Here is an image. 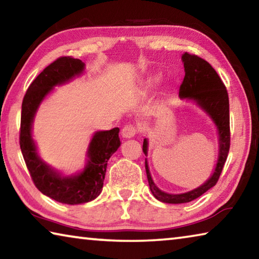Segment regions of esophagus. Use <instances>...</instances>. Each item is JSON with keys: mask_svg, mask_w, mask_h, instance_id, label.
Returning a JSON list of instances; mask_svg holds the SVG:
<instances>
[{"mask_svg": "<svg viewBox=\"0 0 259 259\" xmlns=\"http://www.w3.org/2000/svg\"><path fill=\"white\" fill-rule=\"evenodd\" d=\"M138 133V128L135 124H126L121 130V135L123 138H131Z\"/></svg>", "mask_w": 259, "mask_h": 259, "instance_id": "esophagus-1", "label": "esophagus"}]
</instances>
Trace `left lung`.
<instances>
[{
	"mask_svg": "<svg viewBox=\"0 0 259 259\" xmlns=\"http://www.w3.org/2000/svg\"><path fill=\"white\" fill-rule=\"evenodd\" d=\"M182 60L185 68V76L179 87V97L194 100L211 117L218 129L219 154L212 176L203 185L183 194H169L159 190L151 177L147 160L145 159L146 175L152 194L161 202L175 204L191 202L216 185L229 155L231 144L229 94L222 78L208 61L196 55L185 52L182 56ZM147 139H144L143 152L145 155H147Z\"/></svg>",
	"mask_w": 259,
	"mask_h": 259,
	"instance_id": "obj_1",
	"label": "left lung"
}]
</instances>
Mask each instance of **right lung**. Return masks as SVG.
<instances>
[{"instance_id": "1", "label": "right lung", "mask_w": 259, "mask_h": 259, "mask_svg": "<svg viewBox=\"0 0 259 259\" xmlns=\"http://www.w3.org/2000/svg\"><path fill=\"white\" fill-rule=\"evenodd\" d=\"M84 64L80 59L59 57L30 83L21 105L19 144L34 185L43 194L66 204H81L95 200L103 188L107 161L120 147L119 128L97 131L88 148V163L83 171L64 177L51 169L37 155L32 138V124L38 106L54 87L80 75Z\"/></svg>"}]
</instances>
